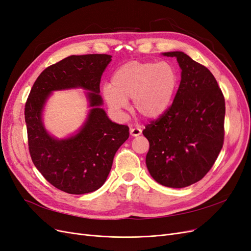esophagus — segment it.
I'll use <instances>...</instances> for the list:
<instances>
[{"mask_svg":"<svg viewBox=\"0 0 251 251\" xmlns=\"http://www.w3.org/2000/svg\"><path fill=\"white\" fill-rule=\"evenodd\" d=\"M130 133L132 136H134V137H136V136H139L141 133H142V130L140 127H133L130 130Z\"/></svg>","mask_w":251,"mask_h":251,"instance_id":"34e87169","label":"esophagus"}]
</instances>
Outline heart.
<instances>
[{"label":"heart","mask_w":251,"mask_h":251,"mask_svg":"<svg viewBox=\"0 0 251 251\" xmlns=\"http://www.w3.org/2000/svg\"><path fill=\"white\" fill-rule=\"evenodd\" d=\"M178 82V73L169 63L132 60L114 72L111 87H104L103 96L113 111L121 113L127 100H133L139 115L155 119L169 109Z\"/></svg>","instance_id":"obj_1"}]
</instances>
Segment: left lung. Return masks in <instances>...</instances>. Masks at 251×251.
Segmentation results:
<instances>
[{"instance_id":"8db88e82","label":"left lung","mask_w":251,"mask_h":251,"mask_svg":"<svg viewBox=\"0 0 251 251\" xmlns=\"http://www.w3.org/2000/svg\"><path fill=\"white\" fill-rule=\"evenodd\" d=\"M163 55L177 58L181 81L171 107L142 131L150 142L146 163L158 183L181 188L200 181L221 151L225 100L206 67L181 51Z\"/></svg>"}]
</instances>
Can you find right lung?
<instances>
[{"mask_svg":"<svg viewBox=\"0 0 251 251\" xmlns=\"http://www.w3.org/2000/svg\"><path fill=\"white\" fill-rule=\"evenodd\" d=\"M108 54L71 55L46 68L36 78L25 104L29 153L50 184L65 193L82 195L100 188L108 178L117 150L128 138V126L112 123L101 109V75ZM82 87L93 109L79 133L58 141L41 121L43 104L52 90Z\"/></svg>","mask_w":251,"mask_h":251,"instance_id":"obj_1","label":"right lung"}]
</instances>
